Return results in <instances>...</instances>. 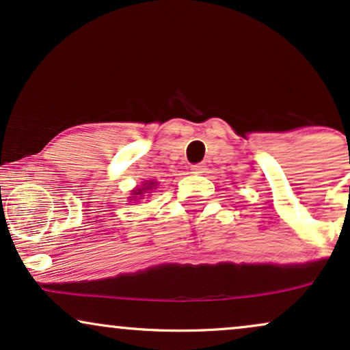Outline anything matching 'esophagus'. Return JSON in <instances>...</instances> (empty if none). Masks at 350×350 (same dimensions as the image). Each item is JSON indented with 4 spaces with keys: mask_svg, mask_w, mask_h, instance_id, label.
I'll return each mask as SVG.
<instances>
[{
    "mask_svg": "<svg viewBox=\"0 0 350 350\" xmlns=\"http://www.w3.org/2000/svg\"><path fill=\"white\" fill-rule=\"evenodd\" d=\"M190 171L193 172V174H200V172H205V166L203 165H193L190 167Z\"/></svg>",
    "mask_w": 350,
    "mask_h": 350,
    "instance_id": "obj_1",
    "label": "esophagus"
}]
</instances>
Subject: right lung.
<instances>
[{"instance_id":"1","label":"right lung","mask_w":350,"mask_h":350,"mask_svg":"<svg viewBox=\"0 0 350 350\" xmlns=\"http://www.w3.org/2000/svg\"><path fill=\"white\" fill-rule=\"evenodd\" d=\"M157 185L158 183H154V180H147V183L142 184V187H137L132 190V197H129V200H142L145 196H150V193L157 189Z\"/></svg>"}]
</instances>
